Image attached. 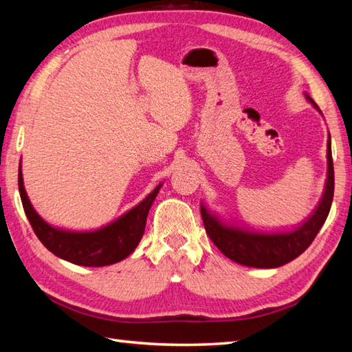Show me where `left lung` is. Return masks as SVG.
I'll list each match as a JSON object with an SVG mask.
<instances>
[{"instance_id":"obj_1","label":"left lung","mask_w":352,"mask_h":352,"mask_svg":"<svg viewBox=\"0 0 352 352\" xmlns=\"http://www.w3.org/2000/svg\"><path fill=\"white\" fill-rule=\"evenodd\" d=\"M307 100L318 110V104L307 95ZM328 174L324 197L318 208L301 227L289 233H256L236 227H228L216 218L214 214L201 206V216L208 237L218 246V250L228 257L245 266L251 267H278L289 263L309 248L315 241L320 227L324 226L328 213H330L334 195V168L331 157V142L328 136Z\"/></svg>"}]
</instances>
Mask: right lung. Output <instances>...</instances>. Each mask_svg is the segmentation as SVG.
<instances>
[{"label":"right lung","mask_w":352,"mask_h":352,"mask_svg":"<svg viewBox=\"0 0 352 352\" xmlns=\"http://www.w3.org/2000/svg\"><path fill=\"white\" fill-rule=\"evenodd\" d=\"M19 195L27 219L30 221L37 239L54 256L80 266H107L129 257L136 250L145 231L146 216L162 184L130 212H126L110 226L87 233H76L51 227L36 213L27 197L19 168Z\"/></svg>","instance_id":"right-lung-1"}]
</instances>
